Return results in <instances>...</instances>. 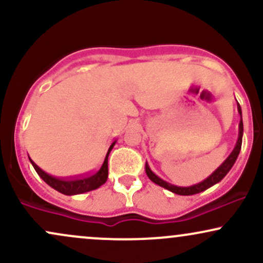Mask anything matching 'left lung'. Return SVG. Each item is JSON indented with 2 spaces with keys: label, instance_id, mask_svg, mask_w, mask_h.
<instances>
[{
  "label": "left lung",
  "instance_id": "1",
  "mask_svg": "<svg viewBox=\"0 0 263 263\" xmlns=\"http://www.w3.org/2000/svg\"><path fill=\"white\" fill-rule=\"evenodd\" d=\"M237 112H238V115H240V123H238V136H237L236 144H235L232 152L228 156V158H226L225 161L222 162L221 164H220L219 167L216 168V170L214 171L209 177L205 178L204 180H201V182H199L197 184H193V185L178 186V185H174V184L165 182V180H163L162 178H159L158 176H157V174L153 173L152 170L149 168L148 163L146 162V173H147V176H148L149 179L152 180L153 183H156L157 185L162 186V188L170 190V192L174 193V194H178V195H194V194H198V193L204 192V190L209 189L210 186L215 185V184L221 182V180L224 179V177L226 176V174L230 172L232 165L235 164V162H236L238 153H240V151H241V144H242V135H243L242 111H241V106L238 105V102H237Z\"/></svg>",
  "mask_w": 263,
  "mask_h": 263
}]
</instances>
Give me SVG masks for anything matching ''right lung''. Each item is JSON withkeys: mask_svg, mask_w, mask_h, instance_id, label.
I'll use <instances>...</instances> for the list:
<instances>
[{"mask_svg": "<svg viewBox=\"0 0 263 263\" xmlns=\"http://www.w3.org/2000/svg\"><path fill=\"white\" fill-rule=\"evenodd\" d=\"M115 143H116V141L112 142V144H111L110 148H108L106 157H105L104 163L101 164L100 170L96 171L95 173L91 174V176L84 177V178H77V179H70V180L59 179V178H55L50 176V174L45 173V172L43 170H41V168H39L31 158H29V161H31L33 168H34L35 172H37L38 176L41 177L42 179L48 184V185L52 186L53 189H55L57 192L62 193V194H65V195L83 194V193L91 192V190L100 188L102 184L106 183L107 176H108L107 159H108V155H110L111 149L114 148Z\"/></svg>", "mask_w": 263, "mask_h": 263, "instance_id": "add662e5", "label": "right lung"}]
</instances>
